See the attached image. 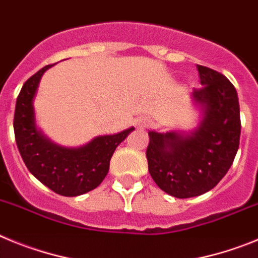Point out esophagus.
<instances>
[{
  "mask_svg": "<svg viewBox=\"0 0 258 258\" xmlns=\"http://www.w3.org/2000/svg\"><path fill=\"white\" fill-rule=\"evenodd\" d=\"M138 126L139 128H146V127L149 126V120L146 119V118H141V119H139Z\"/></svg>",
  "mask_w": 258,
  "mask_h": 258,
  "instance_id": "esophagus-1",
  "label": "esophagus"
}]
</instances>
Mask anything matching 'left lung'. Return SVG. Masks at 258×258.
Returning <instances> with one entry per match:
<instances>
[{"label":"left lung","instance_id":"1","mask_svg":"<svg viewBox=\"0 0 258 258\" xmlns=\"http://www.w3.org/2000/svg\"><path fill=\"white\" fill-rule=\"evenodd\" d=\"M202 87L192 91L201 122L189 132L150 131L146 159L155 184L175 198L210 191L231 167L240 139L238 94L224 74L197 66Z\"/></svg>","mask_w":258,"mask_h":258}]
</instances>
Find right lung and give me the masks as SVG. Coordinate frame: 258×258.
Masks as SVG:
<instances>
[{
  "instance_id": "obj_1",
  "label": "right lung",
  "mask_w": 258,
  "mask_h": 258,
  "mask_svg": "<svg viewBox=\"0 0 258 258\" xmlns=\"http://www.w3.org/2000/svg\"><path fill=\"white\" fill-rule=\"evenodd\" d=\"M52 66L43 67L23 85L14 114L15 140L25 166L34 177L56 194L77 197L101 184L115 148L135 128L97 136L80 148H64L48 140L36 126L33 99L43 73Z\"/></svg>"
}]
</instances>
